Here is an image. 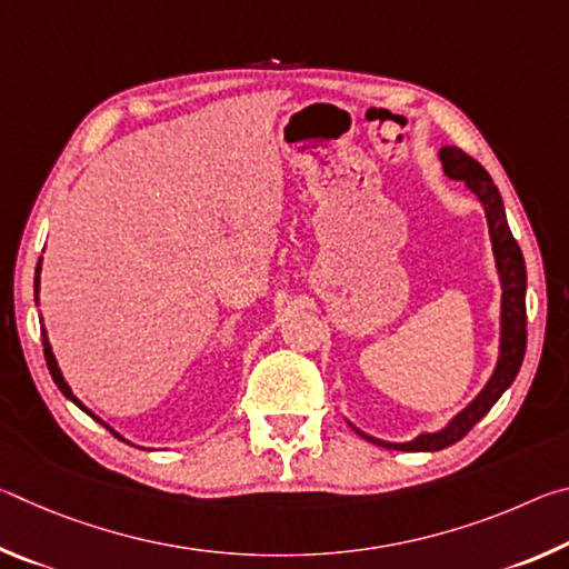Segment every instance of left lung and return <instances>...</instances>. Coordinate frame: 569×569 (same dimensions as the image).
Returning a JSON list of instances; mask_svg holds the SVG:
<instances>
[{
	"label": "left lung",
	"mask_w": 569,
	"mask_h": 569,
	"mask_svg": "<svg viewBox=\"0 0 569 569\" xmlns=\"http://www.w3.org/2000/svg\"><path fill=\"white\" fill-rule=\"evenodd\" d=\"M439 160H441V168H445V176L451 180L465 182V186L477 196L481 208H485L499 283H502L499 356H497L492 377H489V381L485 383V389H481L477 397L457 413V417H451L445 429L421 431V435L411 441H383L371 435H363L361 429H356L351 423V429L361 439L371 441V445L377 447H387L397 451H439L457 445L461 437H467V431L495 407L499 397H502L509 387H512L527 349V303H525L527 268H525L522 250H519L512 230H509L502 196H499V190L492 182V178H489V172L481 168L475 158H469L465 150L447 146L439 150Z\"/></svg>",
	"instance_id": "8db88e82"
}]
</instances>
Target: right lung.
Instances as JSON below:
<instances>
[{
	"label": "right lung",
	"mask_w": 569,
	"mask_h": 569,
	"mask_svg": "<svg viewBox=\"0 0 569 569\" xmlns=\"http://www.w3.org/2000/svg\"><path fill=\"white\" fill-rule=\"evenodd\" d=\"M40 271H42V261L37 263V271H34V301H37V293H40ZM42 346H44V359H47V369H50V373H52V379H54V383H57V389H60L67 399H70L74 407H80L84 413H90V417L94 419V421H100V423H104L100 417H94V413L84 407V403L74 397L72 393V389H70V383L64 381V377H62V371H60V366H57V359H54V353H52V346H50V339H47V331L42 329ZM104 427H108V423H104ZM110 429V427H108ZM114 437H120L118 431L114 429H110Z\"/></svg>",
	"instance_id": "obj_1"
}]
</instances>
